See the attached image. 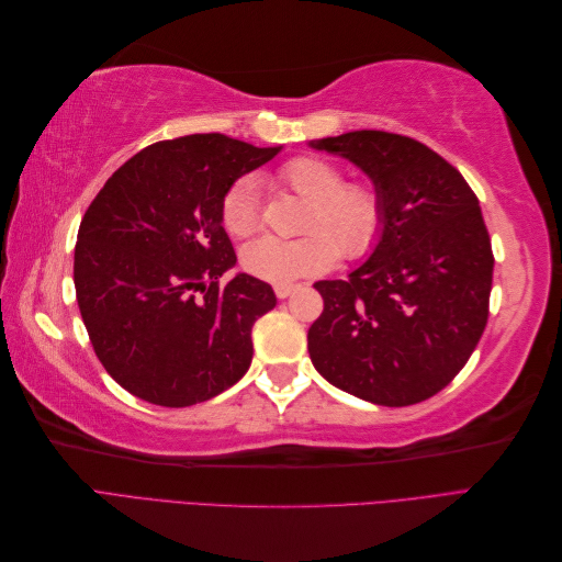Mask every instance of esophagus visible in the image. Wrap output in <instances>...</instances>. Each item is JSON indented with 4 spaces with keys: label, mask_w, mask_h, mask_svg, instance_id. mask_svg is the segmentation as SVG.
Listing matches in <instances>:
<instances>
[{
    "label": "esophagus",
    "mask_w": 562,
    "mask_h": 562,
    "mask_svg": "<svg viewBox=\"0 0 562 562\" xmlns=\"http://www.w3.org/2000/svg\"><path fill=\"white\" fill-rule=\"evenodd\" d=\"M295 291H297V285H291V283H279V285H274V293H277L279 300L291 297Z\"/></svg>",
    "instance_id": "34e87169"
}]
</instances>
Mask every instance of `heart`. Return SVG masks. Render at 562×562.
<instances>
[{
    "instance_id": "obj_1",
    "label": "heart",
    "mask_w": 562,
    "mask_h": 562,
    "mask_svg": "<svg viewBox=\"0 0 562 562\" xmlns=\"http://www.w3.org/2000/svg\"><path fill=\"white\" fill-rule=\"evenodd\" d=\"M279 182L307 201L300 239H262L244 246L241 265L250 277L269 283H293L328 271L339 252L361 258L382 229V194L372 182H345L342 168L318 157H297L281 166ZM223 227L234 239L258 229V184L239 178L220 206Z\"/></svg>"
}]
</instances>
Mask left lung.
Wrapping results in <instances>:
<instances>
[{"instance_id":"1","label":"left lung","mask_w":562,"mask_h":562,"mask_svg":"<svg viewBox=\"0 0 562 562\" xmlns=\"http://www.w3.org/2000/svg\"><path fill=\"white\" fill-rule=\"evenodd\" d=\"M310 147L361 168L384 206L370 258L345 281L314 283L323 314L310 359L356 398L427 401L464 368L487 323L495 258L479 199L454 166L405 135L351 131Z\"/></svg>"}]
</instances>
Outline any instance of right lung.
Segmentation results:
<instances>
[{"label":"right lung","instance_id":"add662e5","mask_svg":"<svg viewBox=\"0 0 562 562\" xmlns=\"http://www.w3.org/2000/svg\"><path fill=\"white\" fill-rule=\"evenodd\" d=\"M223 133L161 140L98 192L75 246L77 304L110 378L164 407L209 401L252 361V323L277 307L271 285L239 271L220 217L229 187L271 161Z\"/></svg>","mask_w":562,"mask_h":562}]
</instances>
